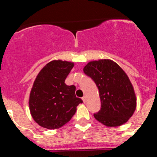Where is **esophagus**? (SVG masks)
I'll return each mask as SVG.
<instances>
[{"instance_id":"obj_1","label":"esophagus","mask_w":157,"mask_h":157,"mask_svg":"<svg viewBox=\"0 0 157 157\" xmlns=\"http://www.w3.org/2000/svg\"><path fill=\"white\" fill-rule=\"evenodd\" d=\"M82 101H83V102H86V96L82 97Z\"/></svg>"}]
</instances>
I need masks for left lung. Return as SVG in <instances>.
I'll list each match as a JSON object with an SVG mask.
<instances>
[{
	"mask_svg": "<svg viewBox=\"0 0 157 157\" xmlns=\"http://www.w3.org/2000/svg\"><path fill=\"white\" fill-rule=\"evenodd\" d=\"M100 92L101 107L94 117L110 127L121 125L128 120L136 109L134 88L125 71L110 60L90 62L83 68Z\"/></svg>",
	"mask_w": 157,
	"mask_h": 157,
	"instance_id": "8db88e82",
	"label": "left lung"
}]
</instances>
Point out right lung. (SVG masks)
<instances>
[{
	"label": "right lung",
	"mask_w": 157,
	"mask_h": 157,
	"mask_svg": "<svg viewBox=\"0 0 157 157\" xmlns=\"http://www.w3.org/2000/svg\"><path fill=\"white\" fill-rule=\"evenodd\" d=\"M73 63L53 60L42 68L34 82L29 97V109L35 121L42 127H62L76 112L82 100L76 97V87L67 86L65 80Z\"/></svg>",
	"instance_id": "1"
}]
</instances>
